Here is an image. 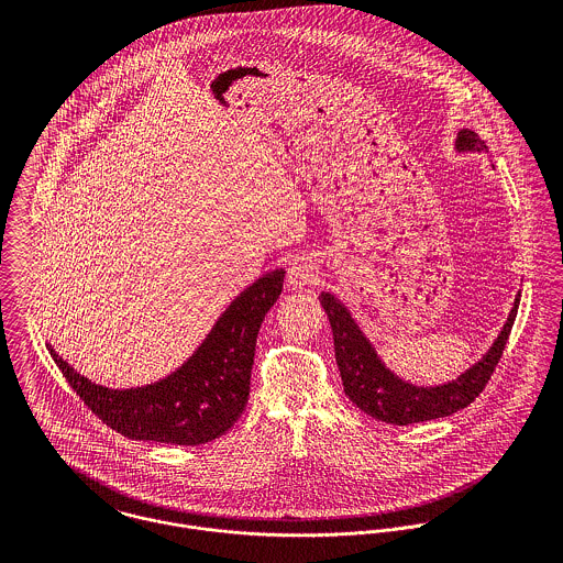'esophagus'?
<instances>
[{
  "label": "esophagus",
  "mask_w": 563,
  "mask_h": 563,
  "mask_svg": "<svg viewBox=\"0 0 563 563\" xmlns=\"http://www.w3.org/2000/svg\"><path fill=\"white\" fill-rule=\"evenodd\" d=\"M319 279V268H317V262L312 257H306V255H299L290 262L288 266V284L292 288H308L312 284H317Z\"/></svg>",
  "instance_id": "1"
}]
</instances>
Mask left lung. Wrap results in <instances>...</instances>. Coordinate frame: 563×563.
Returning <instances> with one entry per match:
<instances>
[{
    "instance_id": "8db88e82",
    "label": "left lung",
    "mask_w": 563,
    "mask_h": 563,
    "mask_svg": "<svg viewBox=\"0 0 563 563\" xmlns=\"http://www.w3.org/2000/svg\"><path fill=\"white\" fill-rule=\"evenodd\" d=\"M455 150L457 154L487 152L482 139L468 128L457 132ZM319 299L322 310L327 312V319L331 322L335 362L342 377L344 395L362 411L377 420L390 424H411L451 416L468 407L482 395L503 355L511 324L516 321L520 292L514 299V308L500 333L483 353L482 360L466 368L457 379L440 386H418L395 375V371H390L377 355V349L351 317L349 308L331 292H321Z\"/></svg>"
}]
</instances>
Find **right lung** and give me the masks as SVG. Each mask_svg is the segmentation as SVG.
<instances>
[{
    "instance_id": "1",
    "label": "right lung",
    "mask_w": 563,
    "mask_h": 563,
    "mask_svg": "<svg viewBox=\"0 0 563 563\" xmlns=\"http://www.w3.org/2000/svg\"><path fill=\"white\" fill-rule=\"evenodd\" d=\"M284 268H275L225 308L195 353L170 375L136 388H106L80 375L47 344L65 379L110 429L125 438L197 446L223 435L241 418L255 340L266 312L284 288Z\"/></svg>"
}]
</instances>
